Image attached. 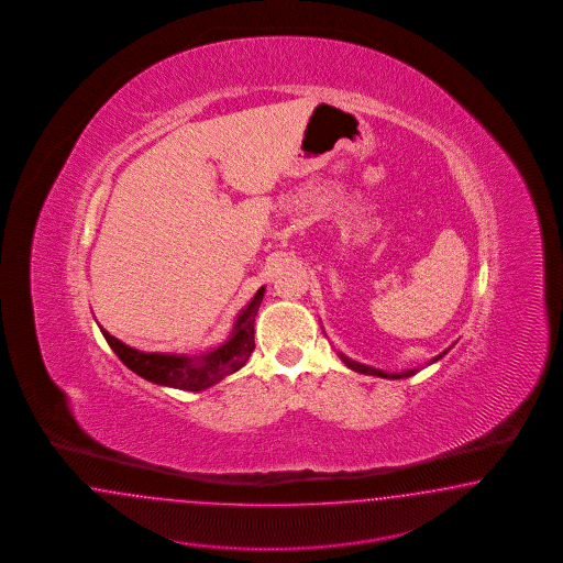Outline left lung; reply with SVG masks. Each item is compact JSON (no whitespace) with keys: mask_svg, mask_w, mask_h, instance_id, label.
Listing matches in <instances>:
<instances>
[{"mask_svg":"<svg viewBox=\"0 0 563 563\" xmlns=\"http://www.w3.org/2000/svg\"><path fill=\"white\" fill-rule=\"evenodd\" d=\"M450 351V349H448ZM448 351H443L440 353L438 357H433V361H429V363H435V361H440V358L448 353ZM341 355L342 361H344V365L346 367H351L353 372H358V374L365 375H377V377H388V379H402V377H410V375L417 374L419 369H405V372H398V374H388V372H382V369H375V367H369V365H363V363H357V361H353V358L346 357V355Z\"/></svg>","mask_w":563,"mask_h":563,"instance_id":"8db88e82","label":"left lung"}]
</instances>
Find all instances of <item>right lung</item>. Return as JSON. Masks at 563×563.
I'll use <instances>...</instances> for the list:
<instances>
[{
    "instance_id": "add662e5",
    "label": "right lung",
    "mask_w": 563,
    "mask_h": 563,
    "mask_svg": "<svg viewBox=\"0 0 563 563\" xmlns=\"http://www.w3.org/2000/svg\"><path fill=\"white\" fill-rule=\"evenodd\" d=\"M264 290H266L264 287H260L254 299L241 309L231 336L214 351L198 357L173 355V353H144L111 336L107 330H102L101 325L99 328L104 341L109 342V346L113 349V353L134 374L158 386H169V388L188 390V393H202L206 388L219 384L227 375L239 372L252 355V351L256 349L254 320H256L257 307L262 303Z\"/></svg>"
}]
</instances>
